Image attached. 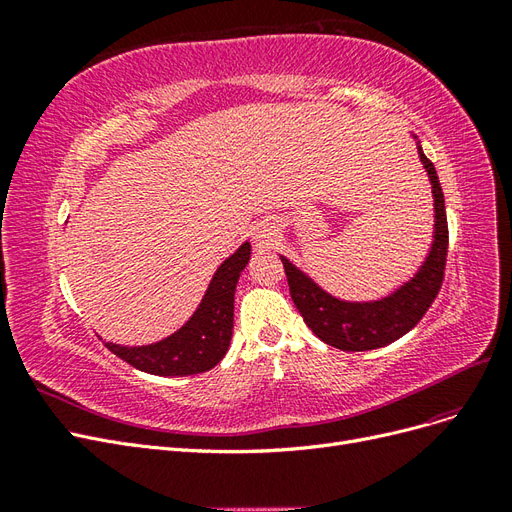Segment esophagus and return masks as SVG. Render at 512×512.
<instances>
[{"instance_id": "esophagus-1", "label": "esophagus", "mask_w": 512, "mask_h": 512, "mask_svg": "<svg viewBox=\"0 0 512 512\" xmlns=\"http://www.w3.org/2000/svg\"><path fill=\"white\" fill-rule=\"evenodd\" d=\"M252 237L258 247H271L275 245L277 237H280V230H277V224L273 220H260L252 230Z\"/></svg>"}]
</instances>
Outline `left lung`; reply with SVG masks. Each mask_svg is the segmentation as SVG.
<instances>
[{"mask_svg": "<svg viewBox=\"0 0 512 512\" xmlns=\"http://www.w3.org/2000/svg\"><path fill=\"white\" fill-rule=\"evenodd\" d=\"M410 136L416 143L418 158H421V164L431 183L433 232L427 256L408 280H404L378 299H339L335 294L324 290L312 275H307L301 267L294 265L290 258L280 254L288 277L290 297L294 305H297L299 314L303 316L307 327L312 329V333L333 348L363 352L393 344L395 339L404 337L410 329L416 327V322L423 318L440 290L448 250L444 194L440 188L436 166L427 160L418 136H414L412 132Z\"/></svg>", "mask_w": 512, "mask_h": 512, "instance_id": "obj_1", "label": "left lung"}]
</instances>
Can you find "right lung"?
I'll use <instances>...</instances> for the list:
<instances>
[{"mask_svg":"<svg viewBox=\"0 0 512 512\" xmlns=\"http://www.w3.org/2000/svg\"><path fill=\"white\" fill-rule=\"evenodd\" d=\"M250 256L252 245L243 241L215 269L194 314L175 333L143 346L104 342L106 348L153 376H192L209 371L224 359L230 348L232 324H235V290Z\"/></svg>","mask_w":512,"mask_h":512,"instance_id":"add662e5","label":"right lung"}]
</instances>
